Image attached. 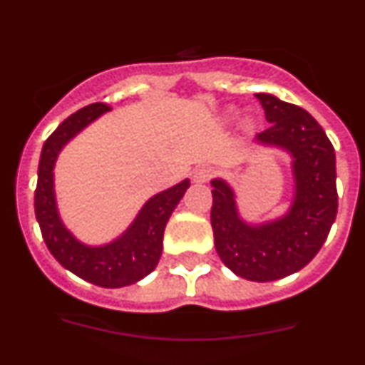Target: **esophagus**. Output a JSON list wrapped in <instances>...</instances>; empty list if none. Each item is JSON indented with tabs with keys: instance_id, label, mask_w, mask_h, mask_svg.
Returning <instances> with one entry per match:
<instances>
[{
	"instance_id": "34e87169",
	"label": "esophagus",
	"mask_w": 365,
	"mask_h": 365,
	"mask_svg": "<svg viewBox=\"0 0 365 365\" xmlns=\"http://www.w3.org/2000/svg\"><path fill=\"white\" fill-rule=\"evenodd\" d=\"M213 175H215V169H213L212 165H197V168L194 169V182L206 183Z\"/></svg>"
}]
</instances>
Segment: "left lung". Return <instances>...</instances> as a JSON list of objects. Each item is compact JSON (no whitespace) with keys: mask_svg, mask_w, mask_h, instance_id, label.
<instances>
[{"mask_svg":"<svg viewBox=\"0 0 365 365\" xmlns=\"http://www.w3.org/2000/svg\"><path fill=\"white\" fill-rule=\"evenodd\" d=\"M270 127L256 143L292 155L295 196L288 213L263 224L240 217L235 192L212 180V230L222 263L238 277L268 282L302 270L322 249L337 215L336 152L307 111L270 93H257Z\"/></svg>","mask_w":365,"mask_h":365,"instance_id":"8db88e82","label":"left lung"}]
</instances>
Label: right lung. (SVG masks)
I'll list each match as a JSON object with an SVG mask.
<instances>
[{"label":"right lung","mask_w":365,"mask_h":365,"mask_svg":"<svg viewBox=\"0 0 365 365\" xmlns=\"http://www.w3.org/2000/svg\"><path fill=\"white\" fill-rule=\"evenodd\" d=\"M108 104H90L70 114L43 143L35 190V215L43 242L58 263L84 281L101 288H123L153 272L162 254V237L173 210L180 203L190 182L155 194L121 237L106 245H86L77 240L61 222L54 194V164L61 148L84 127L109 111Z\"/></svg>","instance_id":"add662e5"}]
</instances>
